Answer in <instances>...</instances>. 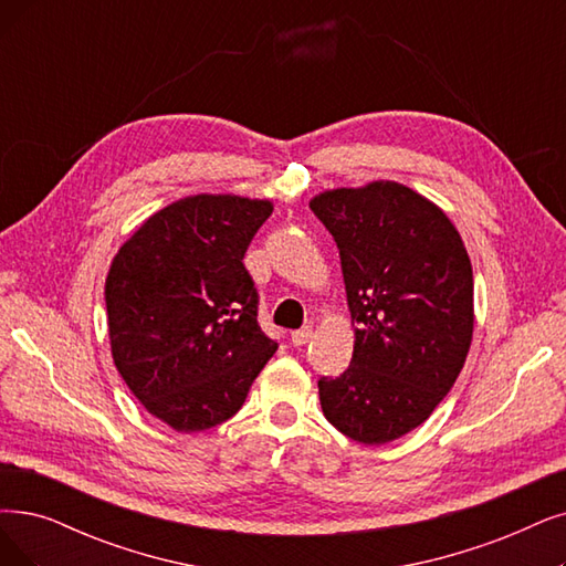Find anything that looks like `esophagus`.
Segmentation results:
<instances>
[{
	"mask_svg": "<svg viewBox=\"0 0 566 566\" xmlns=\"http://www.w3.org/2000/svg\"><path fill=\"white\" fill-rule=\"evenodd\" d=\"M311 336H313V329L311 327H302V329L290 334V342L295 344V346H304V344H308Z\"/></svg>",
	"mask_w": 566,
	"mask_h": 566,
	"instance_id": "1",
	"label": "esophagus"
}]
</instances>
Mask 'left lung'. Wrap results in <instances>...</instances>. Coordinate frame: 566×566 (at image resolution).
<instances>
[{
    "mask_svg": "<svg viewBox=\"0 0 566 566\" xmlns=\"http://www.w3.org/2000/svg\"><path fill=\"white\" fill-rule=\"evenodd\" d=\"M308 207L336 241L355 327L348 369L318 380L323 413L357 443H390L432 416L464 367L469 253L443 209L397 180L325 190Z\"/></svg>",
    "mask_w": 566,
    "mask_h": 566,
    "instance_id": "8db88e82",
    "label": "left lung"
}]
</instances>
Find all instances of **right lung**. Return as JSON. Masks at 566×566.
I'll use <instances>...</instances> for the list:
<instances>
[{"mask_svg": "<svg viewBox=\"0 0 566 566\" xmlns=\"http://www.w3.org/2000/svg\"><path fill=\"white\" fill-rule=\"evenodd\" d=\"M271 211L269 199L190 195L148 216L113 255L104 285L113 361L176 432L230 420L279 348L258 325L243 266Z\"/></svg>", "mask_w": 566, "mask_h": 566, "instance_id": "add662e5", "label": "right lung"}]
</instances>
